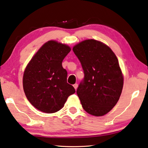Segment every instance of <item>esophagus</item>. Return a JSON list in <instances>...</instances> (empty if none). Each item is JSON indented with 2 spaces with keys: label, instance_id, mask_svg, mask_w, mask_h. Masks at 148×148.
Returning a JSON list of instances; mask_svg holds the SVG:
<instances>
[{
  "label": "esophagus",
  "instance_id": "esophagus-1",
  "mask_svg": "<svg viewBox=\"0 0 148 148\" xmlns=\"http://www.w3.org/2000/svg\"><path fill=\"white\" fill-rule=\"evenodd\" d=\"M73 87H74L75 90H76V89H77V87H78V85H77V83H75L74 85H73Z\"/></svg>",
  "mask_w": 148,
  "mask_h": 148
}]
</instances>
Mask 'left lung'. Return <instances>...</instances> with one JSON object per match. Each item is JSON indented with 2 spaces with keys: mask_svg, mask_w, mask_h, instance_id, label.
<instances>
[{
  "mask_svg": "<svg viewBox=\"0 0 148 148\" xmlns=\"http://www.w3.org/2000/svg\"><path fill=\"white\" fill-rule=\"evenodd\" d=\"M72 50L84 71V79L77 89L83 108L93 116H103L115 106L122 91L119 60L111 48L97 40H84Z\"/></svg>",
  "mask_w": 148,
  "mask_h": 148,
  "instance_id": "obj_1",
  "label": "left lung"
}]
</instances>
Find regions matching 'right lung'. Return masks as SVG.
<instances>
[{
  "instance_id": "add662e5",
  "label": "right lung",
  "mask_w": 148,
  "mask_h": 148,
  "mask_svg": "<svg viewBox=\"0 0 148 148\" xmlns=\"http://www.w3.org/2000/svg\"><path fill=\"white\" fill-rule=\"evenodd\" d=\"M66 44L50 40L42 45L26 65L23 85L25 95L35 108L53 113L63 107L69 96L75 93L66 82L67 72L62 61L71 52Z\"/></svg>"
}]
</instances>
